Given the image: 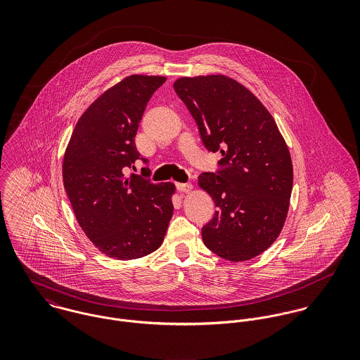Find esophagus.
<instances>
[{
	"label": "esophagus",
	"instance_id": "esophagus-1",
	"mask_svg": "<svg viewBox=\"0 0 360 360\" xmlns=\"http://www.w3.org/2000/svg\"><path fill=\"white\" fill-rule=\"evenodd\" d=\"M176 187L179 191L181 193H190L193 190V186L191 183H176Z\"/></svg>",
	"mask_w": 360,
	"mask_h": 360
}]
</instances>
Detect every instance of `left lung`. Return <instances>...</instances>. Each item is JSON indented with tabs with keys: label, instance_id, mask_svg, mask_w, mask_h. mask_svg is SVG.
<instances>
[{
	"label": "left lung",
	"instance_id": "1",
	"mask_svg": "<svg viewBox=\"0 0 360 360\" xmlns=\"http://www.w3.org/2000/svg\"><path fill=\"white\" fill-rule=\"evenodd\" d=\"M173 87L206 150L221 154L219 169L198 177L217 207L202 227L206 248L233 262L260 255L284 226L294 179L273 116L248 89L223 75L181 77Z\"/></svg>",
	"mask_w": 360,
	"mask_h": 360
}]
</instances>
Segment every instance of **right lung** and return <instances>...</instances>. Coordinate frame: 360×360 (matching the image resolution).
<instances>
[{"label":"right lung","mask_w":360,"mask_h":360,"mask_svg":"<svg viewBox=\"0 0 360 360\" xmlns=\"http://www.w3.org/2000/svg\"><path fill=\"white\" fill-rule=\"evenodd\" d=\"M165 80L133 75L106 90L80 116L63 156V186L76 219L106 257L129 260L154 252L173 214L172 183L126 176L137 159L148 163L134 137Z\"/></svg>","instance_id":"add662e5"}]
</instances>
